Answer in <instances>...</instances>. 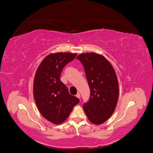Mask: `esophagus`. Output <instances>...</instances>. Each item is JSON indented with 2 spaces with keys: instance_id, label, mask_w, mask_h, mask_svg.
Segmentation results:
<instances>
[{
  "instance_id": "1",
  "label": "esophagus",
  "mask_w": 153,
  "mask_h": 153,
  "mask_svg": "<svg viewBox=\"0 0 153 153\" xmlns=\"http://www.w3.org/2000/svg\"><path fill=\"white\" fill-rule=\"evenodd\" d=\"M76 96L77 97V98H78V99H80V94L79 92H78V93L76 94Z\"/></svg>"
}]
</instances>
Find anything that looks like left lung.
<instances>
[{"mask_svg": "<svg viewBox=\"0 0 153 153\" xmlns=\"http://www.w3.org/2000/svg\"><path fill=\"white\" fill-rule=\"evenodd\" d=\"M84 68L91 94L83 108L88 119L101 124L114 113L119 98V84L114 69L104 56L96 53L78 55Z\"/></svg>", "mask_w": 153, "mask_h": 153, "instance_id": "obj_1", "label": "left lung"}]
</instances>
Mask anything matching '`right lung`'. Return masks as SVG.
<instances>
[{
    "label": "right lung",
    "mask_w": 153,
    "mask_h": 153,
    "mask_svg": "<svg viewBox=\"0 0 153 153\" xmlns=\"http://www.w3.org/2000/svg\"><path fill=\"white\" fill-rule=\"evenodd\" d=\"M76 53H50L38 66L35 74L33 94L39 112L48 121L61 124L69 117L79 99L71 95L60 80L62 69L76 56Z\"/></svg>",
    "instance_id": "obj_1"
}]
</instances>
